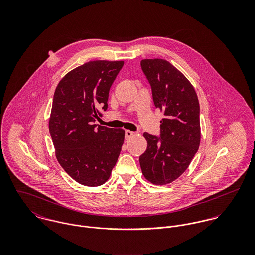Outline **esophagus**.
<instances>
[{
    "label": "esophagus",
    "mask_w": 255,
    "mask_h": 255,
    "mask_svg": "<svg viewBox=\"0 0 255 255\" xmlns=\"http://www.w3.org/2000/svg\"><path fill=\"white\" fill-rule=\"evenodd\" d=\"M133 135H134V132H132V131H130V130H126V139H127V140L130 139Z\"/></svg>",
    "instance_id": "esophagus-1"
}]
</instances>
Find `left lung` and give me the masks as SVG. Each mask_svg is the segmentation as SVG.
Here are the masks:
<instances>
[{
    "label": "left lung",
    "instance_id": "left-lung-1",
    "mask_svg": "<svg viewBox=\"0 0 255 255\" xmlns=\"http://www.w3.org/2000/svg\"><path fill=\"white\" fill-rule=\"evenodd\" d=\"M141 68L152 88L156 108L164 114L160 138L143 133L147 149L139 157L148 182L164 185L181 177L200 144L199 102L193 85L163 59H145Z\"/></svg>",
    "mask_w": 255,
    "mask_h": 255
}]
</instances>
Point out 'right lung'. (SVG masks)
Masks as SVG:
<instances>
[{
    "label": "right lung",
    "mask_w": 255,
    "mask_h": 255,
    "mask_svg": "<svg viewBox=\"0 0 255 255\" xmlns=\"http://www.w3.org/2000/svg\"><path fill=\"white\" fill-rule=\"evenodd\" d=\"M124 61H90L58 83L49 131L58 162L75 182H107L122 150L125 130L93 124L108 108L109 91Z\"/></svg>",
    "instance_id": "obj_1"
}]
</instances>
